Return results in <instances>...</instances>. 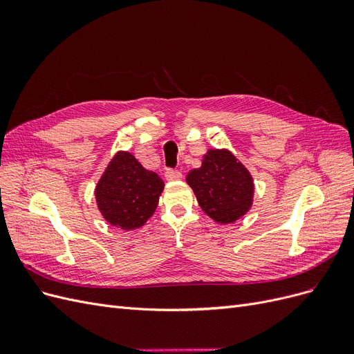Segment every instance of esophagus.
Here are the masks:
<instances>
[{
  "label": "esophagus",
  "mask_w": 354,
  "mask_h": 354,
  "mask_svg": "<svg viewBox=\"0 0 354 354\" xmlns=\"http://www.w3.org/2000/svg\"><path fill=\"white\" fill-rule=\"evenodd\" d=\"M165 177H167V180H169V181L180 180V178H181V171H180V169H174V168H168V169L165 171Z\"/></svg>",
  "instance_id": "34e87169"
}]
</instances>
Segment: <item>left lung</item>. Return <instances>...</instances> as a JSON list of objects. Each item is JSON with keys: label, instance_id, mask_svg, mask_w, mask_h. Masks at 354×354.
<instances>
[{"label": "left lung", "instance_id": "8db88e82", "mask_svg": "<svg viewBox=\"0 0 354 354\" xmlns=\"http://www.w3.org/2000/svg\"><path fill=\"white\" fill-rule=\"evenodd\" d=\"M186 180L202 211L217 223H234L252 205V177L229 151L211 149Z\"/></svg>", "mask_w": 354, "mask_h": 354}]
</instances>
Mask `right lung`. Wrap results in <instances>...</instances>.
I'll return each mask as SVG.
<instances>
[{"label":"right lung","instance_id":"right-lung-1","mask_svg":"<svg viewBox=\"0 0 354 354\" xmlns=\"http://www.w3.org/2000/svg\"><path fill=\"white\" fill-rule=\"evenodd\" d=\"M164 181L130 152H118L104 169L95 201L104 220L122 230L142 227L158 207Z\"/></svg>","mask_w":354,"mask_h":354}]
</instances>
